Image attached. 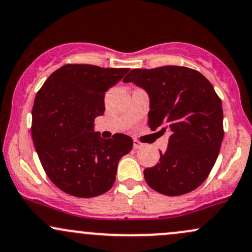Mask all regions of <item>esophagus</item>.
Instances as JSON below:
<instances>
[{
    "instance_id": "esophagus-1",
    "label": "esophagus",
    "mask_w": 252,
    "mask_h": 252,
    "mask_svg": "<svg viewBox=\"0 0 252 252\" xmlns=\"http://www.w3.org/2000/svg\"><path fill=\"white\" fill-rule=\"evenodd\" d=\"M134 148H135V149H141V148H143V144L141 143V142H138L137 140H134Z\"/></svg>"
}]
</instances>
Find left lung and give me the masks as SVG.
I'll return each mask as SVG.
<instances>
[{"mask_svg": "<svg viewBox=\"0 0 252 252\" xmlns=\"http://www.w3.org/2000/svg\"><path fill=\"white\" fill-rule=\"evenodd\" d=\"M124 83H134L149 96L148 126L169 132L160 162L144 169L147 184L164 195L192 192L207 179L220 149L221 100L200 72L184 66L135 68Z\"/></svg>", "mask_w": 252, "mask_h": 252, "instance_id": "left-lung-1", "label": "left lung"}]
</instances>
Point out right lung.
<instances>
[{"mask_svg": "<svg viewBox=\"0 0 252 252\" xmlns=\"http://www.w3.org/2000/svg\"><path fill=\"white\" fill-rule=\"evenodd\" d=\"M129 68L67 63L47 78L32 110V137L50 180L78 198H94L111 189L121 158L132 138L115 134L105 140L94 131L105 111V92Z\"/></svg>", "mask_w": 252, "mask_h": 252, "instance_id": "obj_1", "label": "right lung"}]
</instances>
